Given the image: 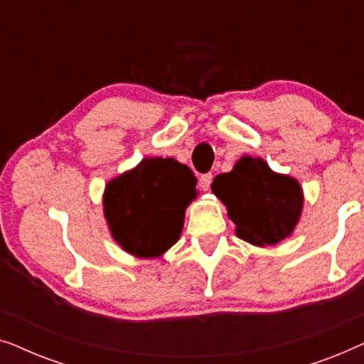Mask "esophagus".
<instances>
[{"label": "esophagus", "mask_w": 364, "mask_h": 364, "mask_svg": "<svg viewBox=\"0 0 364 364\" xmlns=\"http://www.w3.org/2000/svg\"><path fill=\"white\" fill-rule=\"evenodd\" d=\"M212 178H213V176L212 173H203V176H200V187L203 188V191H208V188H210V183H212Z\"/></svg>", "instance_id": "obj_1"}]
</instances>
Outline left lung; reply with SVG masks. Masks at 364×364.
Wrapping results in <instances>:
<instances>
[{
    "mask_svg": "<svg viewBox=\"0 0 364 364\" xmlns=\"http://www.w3.org/2000/svg\"><path fill=\"white\" fill-rule=\"evenodd\" d=\"M212 192L227 205L237 237L252 245H277L300 220V183L273 172L263 159L242 157L230 172L213 178Z\"/></svg>",
    "mask_w": 364,
    "mask_h": 364,
    "instance_id": "1",
    "label": "left lung"
}]
</instances>
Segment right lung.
<instances>
[{
  "mask_svg": "<svg viewBox=\"0 0 364 364\" xmlns=\"http://www.w3.org/2000/svg\"><path fill=\"white\" fill-rule=\"evenodd\" d=\"M197 178L173 159H144L109 181L104 217L112 238L137 258H156L178 240L186 208L197 197Z\"/></svg>",
  "mask_w": 364,
  "mask_h": 364,
  "instance_id": "add662e5",
  "label": "right lung"
}]
</instances>
